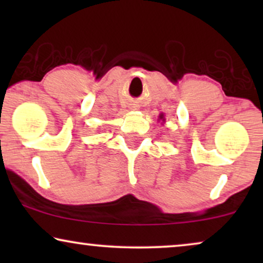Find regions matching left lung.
Listing matches in <instances>:
<instances>
[{"instance_id": "obj_1", "label": "left lung", "mask_w": 263, "mask_h": 263, "mask_svg": "<svg viewBox=\"0 0 263 263\" xmlns=\"http://www.w3.org/2000/svg\"><path fill=\"white\" fill-rule=\"evenodd\" d=\"M160 118H161V120H163V115H160Z\"/></svg>"}]
</instances>
